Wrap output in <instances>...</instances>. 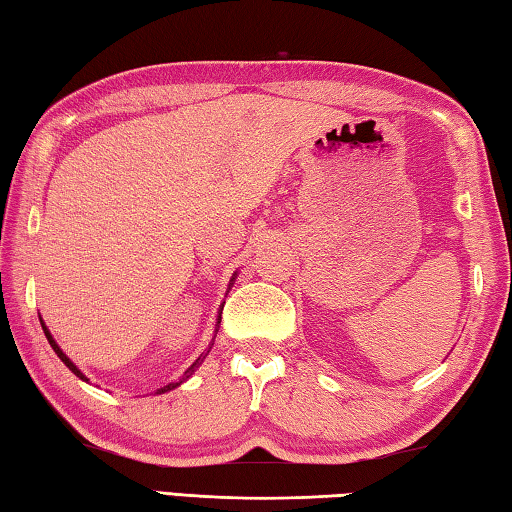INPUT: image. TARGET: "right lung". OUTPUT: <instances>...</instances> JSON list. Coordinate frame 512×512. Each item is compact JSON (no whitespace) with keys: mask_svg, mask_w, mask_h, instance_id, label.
<instances>
[{"mask_svg":"<svg viewBox=\"0 0 512 512\" xmlns=\"http://www.w3.org/2000/svg\"><path fill=\"white\" fill-rule=\"evenodd\" d=\"M41 327H44V333H46V338H48V342H50V347H52V349H55V353H57V356L61 358V362H64V364H66V367H68V369H70L72 373H75V375H77V378H81V380H86V382H88V378H86V375H83V373H81V371H79V369L75 367V364H72V362H70V358L66 356V353L59 349V344H57L55 340H52V336H50V331L46 329V325H44V322H41ZM216 331H218V329H216ZM203 358H205V356H201V358H198V360H196V362L192 364V367H190V369H187V371L183 373V378H181V382H183V380H187V378H190V375L194 373V369L198 367V364H201V362H203ZM181 382H172V384H168V387H163V389H159V391H156V393H165V391H170V389H174V387H179V384H181Z\"/></svg>","mask_w":512,"mask_h":512,"instance_id":"obj_1","label":"right lung"}]
</instances>
